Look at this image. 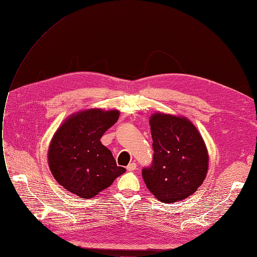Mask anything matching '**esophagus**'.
Returning <instances> with one entry per match:
<instances>
[{
    "label": "esophagus",
    "mask_w": 257,
    "mask_h": 257,
    "mask_svg": "<svg viewBox=\"0 0 257 257\" xmlns=\"http://www.w3.org/2000/svg\"><path fill=\"white\" fill-rule=\"evenodd\" d=\"M137 169V164L135 162L130 163L128 166H127V170L128 172H132V170H136Z\"/></svg>",
    "instance_id": "1"
}]
</instances>
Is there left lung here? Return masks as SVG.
Listing matches in <instances>:
<instances>
[{"mask_svg": "<svg viewBox=\"0 0 257 257\" xmlns=\"http://www.w3.org/2000/svg\"><path fill=\"white\" fill-rule=\"evenodd\" d=\"M153 137V165L144 168V181L159 201L175 203L192 196L207 174L204 140L185 116L156 112L149 118Z\"/></svg>", "mask_w": 257, "mask_h": 257, "instance_id": "1", "label": "left lung"}]
</instances>
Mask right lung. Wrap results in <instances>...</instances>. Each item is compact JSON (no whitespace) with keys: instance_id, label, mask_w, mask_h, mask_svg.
Wrapping results in <instances>:
<instances>
[{"instance_id":"right-lung-1","label":"right lung","mask_w":257,"mask_h":257,"mask_svg":"<svg viewBox=\"0 0 257 257\" xmlns=\"http://www.w3.org/2000/svg\"><path fill=\"white\" fill-rule=\"evenodd\" d=\"M119 117L118 110L92 108L73 113L57 129L47 150L55 180L65 189L90 199L126 172L117 166L100 138Z\"/></svg>"}]
</instances>
